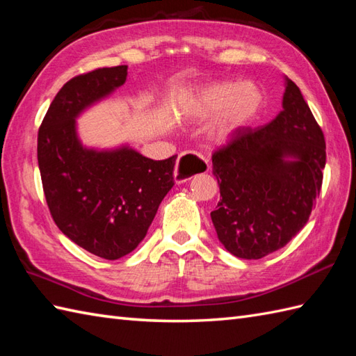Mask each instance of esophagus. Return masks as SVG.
<instances>
[{
    "label": "esophagus",
    "mask_w": 356,
    "mask_h": 356,
    "mask_svg": "<svg viewBox=\"0 0 356 356\" xmlns=\"http://www.w3.org/2000/svg\"><path fill=\"white\" fill-rule=\"evenodd\" d=\"M203 166V157L194 153H184L180 154L176 163V171H174V179L177 184H184L186 180H190L193 176H195L199 171H202ZM208 170L211 166L208 165Z\"/></svg>",
    "instance_id": "34e87169"
}]
</instances>
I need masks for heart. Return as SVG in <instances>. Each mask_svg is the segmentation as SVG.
<instances>
[{"mask_svg":"<svg viewBox=\"0 0 356 356\" xmlns=\"http://www.w3.org/2000/svg\"><path fill=\"white\" fill-rule=\"evenodd\" d=\"M263 104V90L254 82L226 79L200 87L185 110L199 119L217 116L211 136L216 142H226L252 122Z\"/></svg>","mask_w":356,"mask_h":356,"instance_id":"1","label":"heart"}]
</instances>
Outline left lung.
<instances>
[{
  "label": "left lung",
  "mask_w": 356,
  "mask_h": 356,
  "mask_svg": "<svg viewBox=\"0 0 356 356\" xmlns=\"http://www.w3.org/2000/svg\"><path fill=\"white\" fill-rule=\"evenodd\" d=\"M326 142L295 82L283 110L246 127L213 153L220 202L211 213L218 240L238 259L257 260L289 243L320 195Z\"/></svg>",
  "instance_id": "obj_1"
}]
</instances>
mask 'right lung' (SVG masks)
<instances>
[{
	"instance_id": "obj_1",
	"label": "right lung",
	"mask_w": 356,
	"mask_h": 356,
	"mask_svg": "<svg viewBox=\"0 0 356 356\" xmlns=\"http://www.w3.org/2000/svg\"><path fill=\"white\" fill-rule=\"evenodd\" d=\"M127 65L104 67L65 82L38 131V165L53 220L78 246L118 260L147 236L174 185L176 156L165 161L138 151L87 149L74 119L127 79Z\"/></svg>"
}]
</instances>
